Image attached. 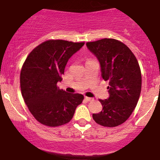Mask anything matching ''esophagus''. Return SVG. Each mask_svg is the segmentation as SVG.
<instances>
[{"label":"esophagus","mask_w":160,"mask_h":160,"mask_svg":"<svg viewBox=\"0 0 160 160\" xmlns=\"http://www.w3.org/2000/svg\"><path fill=\"white\" fill-rule=\"evenodd\" d=\"M85 100L87 101H93V99L91 98V97H85Z\"/></svg>","instance_id":"esophagus-1"}]
</instances>
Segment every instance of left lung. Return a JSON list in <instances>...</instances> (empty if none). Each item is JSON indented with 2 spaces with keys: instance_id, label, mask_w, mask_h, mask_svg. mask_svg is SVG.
<instances>
[{
  "instance_id": "obj_1",
  "label": "left lung",
  "mask_w": 160,
  "mask_h": 160,
  "mask_svg": "<svg viewBox=\"0 0 160 160\" xmlns=\"http://www.w3.org/2000/svg\"><path fill=\"white\" fill-rule=\"evenodd\" d=\"M87 46L100 61L103 80L109 81L110 97L99 100L102 110L93 113V119L102 127L120 126L130 117L140 96L142 76L137 59L118 40L103 38L87 42Z\"/></svg>"
}]
</instances>
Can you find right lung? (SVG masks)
<instances>
[{
    "mask_svg": "<svg viewBox=\"0 0 160 160\" xmlns=\"http://www.w3.org/2000/svg\"><path fill=\"white\" fill-rule=\"evenodd\" d=\"M83 45L84 42L48 40L25 60L20 76L21 93L28 110L43 125L56 127L67 123L83 102L82 94L68 93L57 84L62 80L69 59Z\"/></svg>",
    "mask_w": 160,
    "mask_h": 160,
    "instance_id": "1",
    "label": "right lung"
}]
</instances>
